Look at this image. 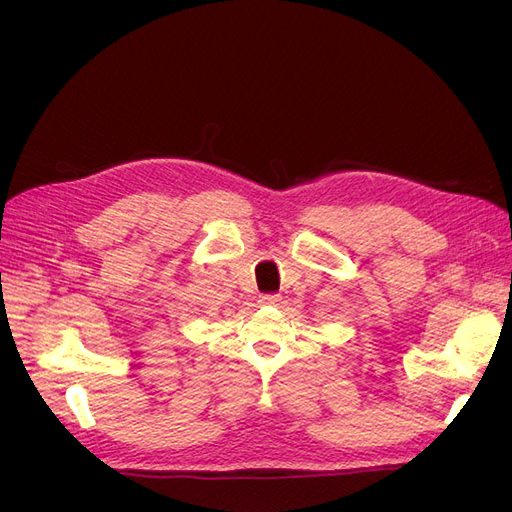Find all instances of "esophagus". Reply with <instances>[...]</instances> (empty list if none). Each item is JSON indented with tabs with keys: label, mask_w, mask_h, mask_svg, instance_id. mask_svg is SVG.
Here are the masks:
<instances>
[{
	"label": "esophagus",
	"mask_w": 512,
	"mask_h": 512,
	"mask_svg": "<svg viewBox=\"0 0 512 512\" xmlns=\"http://www.w3.org/2000/svg\"><path fill=\"white\" fill-rule=\"evenodd\" d=\"M280 301H282V297H280V294H275V292L262 294V297H260L262 305H280Z\"/></svg>",
	"instance_id": "1"
}]
</instances>
